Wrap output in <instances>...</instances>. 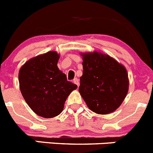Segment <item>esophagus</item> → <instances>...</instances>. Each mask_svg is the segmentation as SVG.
<instances>
[{"label":"esophagus","mask_w":153,"mask_h":153,"mask_svg":"<svg viewBox=\"0 0 153 153\" xmlns=\"http://www.w3.org/2000/svg\"><path fill=\"white\" fill-rule=\"evenodd\" d=\"M74 83H75V84L77 85V86H79V79H77V78H75V79H74Z\"/></svg>","instance_id":"34e87169"}]
</instances>
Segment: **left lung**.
Instances as JSON below:
<instances>
[{"label":"left lung","mask_w":153,"mask_h":153,"mask_svg":"<svg viewBox=\"0 0 153 153\" xmlns=\"http://www.w3.org/2000/svg\"><path fill=\"white\" fill-rule=\"evenodd\" d=\"M83 76L79 92L86 105L98 114L115 111L124 100L129 88L125 67L109 55L83 53Z\"/></svg>","instance_id":"8db88e82"}]
</instances>
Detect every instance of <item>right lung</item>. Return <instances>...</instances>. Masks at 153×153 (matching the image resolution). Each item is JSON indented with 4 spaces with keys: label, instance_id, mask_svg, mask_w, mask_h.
I'll list each match as a JSON object with an SVG mask.
<instances>
[{
    "label": "right lung",
    "instance_id": "add662e5",
    "mask_svg": "<svg viewBox=\"0 0 153 153\" xmlns=\"http://www.w3.org/2000/svg\"><path fill=\"white\" fill-rule=\"evenodd\" d=\"M59 58L57 53L50 51L28 60L19 71L23 97L36 114L44 118L60 114L67 97L77 88L57 67Z\"/></svg>",
    "mask_w": 153,
    "mask_h": 153
}]
</instances>
